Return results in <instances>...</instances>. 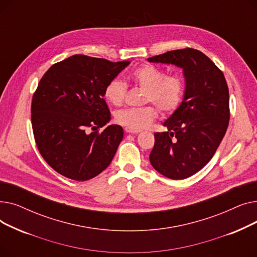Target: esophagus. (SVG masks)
Returning <instances> with one entry per match:
<instances>
[{
  "instance_id": "obj_1",
  "label": "esophagus",
  "mask_w": 257,
  "mask_h": 257,
  "mask_svg": "<svg viewBox=\"0 0 257 257\" xmlns=\"http://www.w3.org/2000/svg\"><path fill=\"white\" fill-rule=\"evenodd\" d=\"M125 131L127 133H132V134H138L139 132H141V130H132V129H129V128H125Z\"/></svg>"
}]
</instances>
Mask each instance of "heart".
Segmentation results:
<instances>
[{"label": "heart", "mask_w": 257, "mask_h": 257, "mask_svg": "<svg viewBox=\"0 0 257 257\" xmlns=\"http://www.w3.org/2000/svg\"><path fill=\"white\" fill-rule=\"evenodd\" d=\"M132 82L145 89L142 103H152L163 112H171L180 105L183 96V83L176 75H166L164 70L153 64H144L130 74ZM127 86L114 78L104 88V98L114 106L123 104ZM156 106V107H157ZM153 105L127 108L115 112L116 123L132 130H142L149 126L158 114Z\"/></svg>", "instance_id": "obj_1"}]
</instances>
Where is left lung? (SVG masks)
Segmentation results:
<instances>
[{
  "label": "left lung",
  "instance_id": "obj_1",
  "mask_svg": "<svg viewBox=\"0 0 257 257\" xmlns=\"http://www.w3.org/2000/svg\"><path fill=\"white\" fill-rule=\"evenodd\" d=\"M148 61L173 64L183 72V99L164 123L168 131L154 133L150 163L170 179H185L208 164L225 136L230 116L226 80L205 54L191 48Z\"/></svg>",
  "mask_w": 257,
  "mask_h": 257
}]
</instances>
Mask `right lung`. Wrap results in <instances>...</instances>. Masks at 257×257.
Masks as SVG:
<instances>
[{"mask_svg":"<svg viewBox=\"0 0 257 257\" xmlns=\"http://www.w3.org/2000/svg\"><path fill=\"white\" fill-rule=\"evenodd\" d=\"M130 61L74 55L53 64L33 94L31 120L38 150L48 165L67 177L86 181L110 165L123 140L109 125L104 88ZM105 126L101 133L89 127Z\"/></svg>","mask_w":257,"mask_h":257,"instance_id":"right-lung-1","label":"right lung"}]
</instances>
